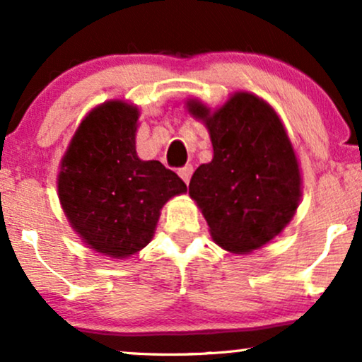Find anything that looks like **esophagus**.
<instances>
[{
	"instance_id": "obj_1",
	"label": "esophagus",
	"mask_w": 362,
	"mask_h": 362,
	"mask_svg": "<svg viewBox=\"0 0 362 362\" xmlns=\"http://www.w3.org/2000/svg\"><path fill=\"white\" fill-rule=\"evenodd\" d=\"M192 172H194L192 165H185L184 168L178 170V175H180V178H182V180L185 182V184H189V182H190V177H192Z\"/></svg>"
}]
</instances>
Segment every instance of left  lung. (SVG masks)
I'll return each mask as SVG.
<instances>
[{
  "instance_id": "left-lung-1",
  "label": "left lung",
  "mask_w": 362,
  "mask_h": 362,
  "mask_svg": "<svg viewBox=\"0 0 362 362\" xmlns=\"http://www.w3.org/2000/svg\"><path fill=\"white\" fill-rule=\"evenodd\" d=\"M187 109L206 124L213 143V160L189 184L211 236L233 253L264 247L288 226L301 199L300 165L279 115L247 91L214 112L199 100Z\"/></svg>"
}]
</instances>
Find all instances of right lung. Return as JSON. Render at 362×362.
I'll use <instances>...</instances> for the list:
<instances>
[{"label": "right lung", "instance_id": "add662e5", "mask_svg": "<svg viewBox=\"0 0 362 362\" xmlns=\"http://www.w3.org/2000/svg\"><path fill=\"white\" fill-rule=\"evenodd\" d=\"M139 110L124 100L95 107L61 160L57 195L91 250L126 259L151 242L160 211L187 185L160 161L136 153Z\"/></svg>", "mask_w": 362, "mask_h": 362}]
</instances>
